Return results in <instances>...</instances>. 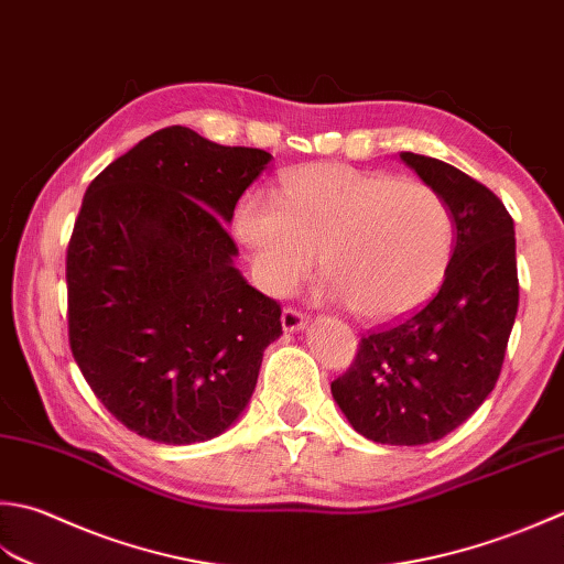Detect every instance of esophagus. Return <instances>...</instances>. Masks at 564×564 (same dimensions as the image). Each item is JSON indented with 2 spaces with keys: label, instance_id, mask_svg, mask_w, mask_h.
<instances>
[{
  "label": "esophagus",
  "instance_id": "obj_1",
  "mask_svg": "<svg viewBox=\"0 0 564 564\" xmlns=\"http://www.w3.org/2000/svg\"><path fill=\"white\" fill-rule=\"evenodd\" d=\"M281 325L285 333H301V329L307 325V317L301 311H295V307H285L281 315Z\"/></svg>",
  "mask_w": 564,
  "mask_h": 564
}]
</instances>
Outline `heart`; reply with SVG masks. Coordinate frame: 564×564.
Wrapping results in <instances>:
<instances>
[{
  "mask_svg": "<svg viewBox=\"0 0 564 564\" xmlns=\"http://www.w3.org/2000/svg\"><path fill=\"white\" fill-rule=\"evenodd\" d=\"M235 229L269 293L297 289L323 257L329 295L369 323L430 301L455 251V219L437 191L341 163L289 173L279 197L247 195Z\"/></svg>",
  "mask_w": 564,
  "mask_h": 564,
  "instance_id": "obj_1",
  "label": "heart"
}]
</instances>
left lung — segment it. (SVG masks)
Segmentation results:
<instances>
[{
    "label": "left lung",
    "mask_w": 564,
    "mask_h": 564,
    "mask_svg": "<svg viewBox=\"0 0 564 564\" xmlns=\"http://www.w3.org/2000/svg\"><path fill=\"white\" fill-rule=\"evenodd\" d=\"M401 159L445 197L455 251L433 301L361 337L333 395L364 437L411 447L452 433L494 391L518 313V269L513 219L487 185L421 153Z\"/></svg>",
    "instance_id": "obj_1"
}]
</instances>
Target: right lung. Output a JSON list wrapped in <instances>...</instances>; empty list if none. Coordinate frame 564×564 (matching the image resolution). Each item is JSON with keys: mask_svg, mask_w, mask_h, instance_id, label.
I'll use <instances>...</instances> for the list:
<instances>
[{"mask_svg": "<svg viewBox=\"0 0 564 564\" xmlns=\"http://www.w3.org/2000/svg\"><path fill=\"white\" fill-rule=\"evenodd\" d=\"M271 159L165 127L87 187L65 257L68 339L131 433L205 443L247 408L281 305L235 269L225 223Z\"/></svg>", "mask_w": 564, "mask_h": 564, "instance_id": "1", "label": "right lung"}]
</instances>
